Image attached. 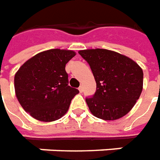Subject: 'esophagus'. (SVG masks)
<instances>
[{"label":"esophagus","mask_w":160,"mask_h":160,"mask_svg":"<svg viewBox=\"0 0 160 160\" xmlns=\"http://www.w3.org/2000/svg\"><path fill=\"white\" fill-rule=\"evenodd\" d=\"M78 90H79V91H80V92L82 93V87L80 86L79 88H78Z\"/></svg>","instance_id":"34e87169"}]
</instances>
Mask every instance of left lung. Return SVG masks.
I'll use <instances>...</instances> for the list:
<instances>
[{
  "mask_svg": "<svg viewBox=\"0 0 160 160\" xmlns=\"http://www.w3.org/2000/svg\"><path fill=\"white\" fill-rule=\"evenodd\" d=\"M89 63L97 90L86 103L91 112L103 120H116L128 113L143 90V70L129 57L96 48L79 51Z\"/></svg>",
  "mask_w": 160,
  "mask_h": 160,
  "instance_id": "obj_1",
  "label": "left lung"
}]
</instances>
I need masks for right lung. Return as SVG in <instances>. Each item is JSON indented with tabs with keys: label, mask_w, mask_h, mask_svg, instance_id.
<instances>
[{
	"label": "right lung",
	"mask_w": 160,
	"mask_h": 160,
	"mask_svg": "<svg viewBox=\"0 0 160 160\" xmlns=\"http://www.w3.org/2000/svg\"><path fill=\"white\" fill-rule=\"evenodd\" d=\"M76 56L72 50L48 49L21 66L15 76L16 98L34 118L51 122L68 112L79 91L69 85L65 65Z\"/></svg>",
	"instance_id": "1"
}]
</instances>
